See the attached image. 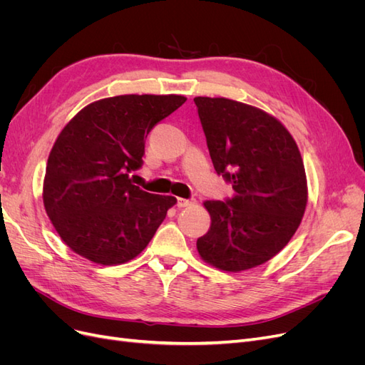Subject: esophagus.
<instances>
[{
	"label": "esophagus",
	"instance_id": "34e87169",
	"mask_svg": "<svg viewBox=\"0 0 365 365\" xmlns=\"http://www.w3.org/2000/svg\"><path fill=\"white\" fill-rule=\"evenodd\" d=\"M195 202H196V200H193V197H190V200H184V197H178V200H176V207L184 208V207L193 205Z\"/></svg>",
	"mask_w": 365,
	"mask_h": 365
}]
</instances>
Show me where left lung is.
<instances>
[{"instance_id":"obj_1","label":"left lung","mask_w":365,"mask_h":365,"mask_svg":"<svg viewBox=\"0 0 365 365\" xmlns=\"http://www.w3.org/2000/svg\"><path fill=\"white\" fill-rule=\"evenodd\" d=\"M193 101L215 170L235 190L204 202L212 225L197 251L219 269L254 268L282 251L302 222L307 185L300 150L262 109L224 97Z\"/></svg>"}]
</instances>
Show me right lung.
I'll list each match as a JSON object with an SVG mask.
<instances>
[{"label":"right lung","instance_id":"add662e5","mask_svg":"<svg viewBox=\"0 0 365 365\" xmlns=\"http://www.w3.org/2000/svg\"><path fill=\"white\" fill-rule=\"evenodd\" d=\"M184 96L128 94L85 106L50 152L43 205L61 239L101 264L125 263L148 247L176 197L132 184L150 129Z\"/></svg>","mask_w":365,"mask_h":365}]
</instances>
